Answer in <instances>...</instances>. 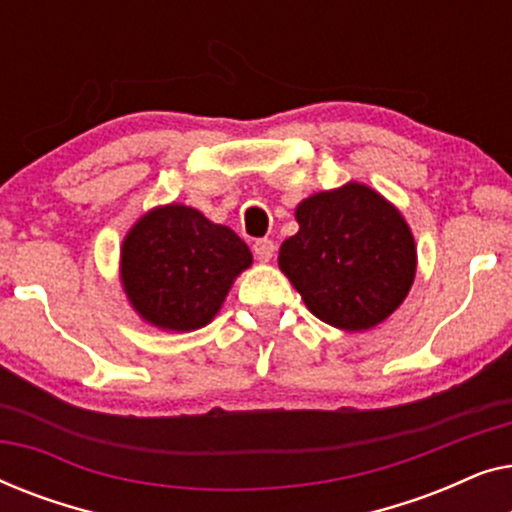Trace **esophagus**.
Here are the masks:
<instances>
[{
  "mask_svg": "<svg viewBox=\"0 0 512 512\" xmlns=\"http://www.w3.org/2000/svg\"><path fill=\"white\" fill-rule=\"evenodd\" d=\"M254 254L258 261L268 263L272 256H275V242L268 240V237H263V240H256L254 242Z\"/></svg>",
  "mask_w": 512,
  "mask_h": 512,
  "instance_id": "obj_1",
  "label": "esophagus"
}]
</instances>
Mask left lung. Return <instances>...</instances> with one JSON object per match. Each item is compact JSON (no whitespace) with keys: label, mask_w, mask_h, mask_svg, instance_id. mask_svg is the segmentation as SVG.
I'll list each match as a JSON object with an SVG mask.
<instances>
[{"label":"left lung","mask_w":512,"mask_h":512,"mask_svg":"<svg viewBox=\"0 0 512 512\" xmlns=\"http://www.w3.org/2000/svg\"><path fill=\"white\" fill-rule=\"evenodd\" d=\"M296 219L300 230L279 249V268L314 317L366 331L403 303L415 279V240L382 195L347 184L300 202Z\"/></svg>","instance_id":"8db88e82"}]
</instances>
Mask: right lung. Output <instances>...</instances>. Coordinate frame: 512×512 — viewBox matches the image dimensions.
<instances>
[{
  "label": "right lung",
  "mask_w": 512,
  "mask_h": 512,
  "mask_svg": "<svg viewBox=\"0 0 512 512\" xmlns=\"http://www.w3.org/2000/svg\"><path fill=\"white\" fill-rule=\"evenodd\" d=\"M251 251L228 226L184 205L158 207L123 242L121 277L130 303L153 326L193 331L209 324Z\"/></svg>",
  "instance_id": "right-lung-1"
}]
</instances>
